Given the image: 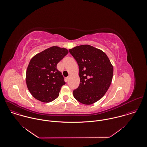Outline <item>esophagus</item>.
Listing matches in <instances>:
<instances>
[{"mask_svg":"<svg viewBox=\"0 0 147 147\" xmlns=\"http://www.w3.org/2000/svg\"><path fill=\"white\" fill-rule=\"evenodd\" d=\"M69 76H68L66 78V80H67V82H68L69 80Z\"/></svg>","mask_w":147,"mask_h":147,"instance_id":"esophagus-1","label":"esophagus"}]
</instances>
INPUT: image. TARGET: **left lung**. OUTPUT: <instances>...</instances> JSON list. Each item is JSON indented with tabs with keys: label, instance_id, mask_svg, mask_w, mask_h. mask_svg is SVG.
<instances>
[{
	"label": "left lung",
	"instance_id": "1",
	"mask_svg": "<svg viewBox=\"0 0 147 147\" xmlns=\"http://www.w3.org/2000/svg\"><path fill=\"white\" fill-rule=\"evenodd\" d=\"M69 52L79 65L80 83L74 90L75 98L85 105L100 100L113 79V67L105 53L88 45L76 46Z\"/></svg>",
	"mask_w": 147,
	"mask_h": 147
}]
</instances>
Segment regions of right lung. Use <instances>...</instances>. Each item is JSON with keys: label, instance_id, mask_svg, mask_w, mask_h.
I'll list each match as a JSON object with an SVG mask.
<instances>
[{"label": "right lung", "instance_id": "obj_1", "mask_svg": "<svg viewBox=\"0 0 147 147\" xmlns=\"http://www.w3.org/2000/svg\"><path fill=\"white\" fill-rule=\"evenodd\" d=\"M68 53L65 48L53 46L30 60L26 73V83L31 94L43 102L55 100L65 84L57 65Z\"/></svg>", "mask_w": 147, "mask_h": 147}]
</instances>
